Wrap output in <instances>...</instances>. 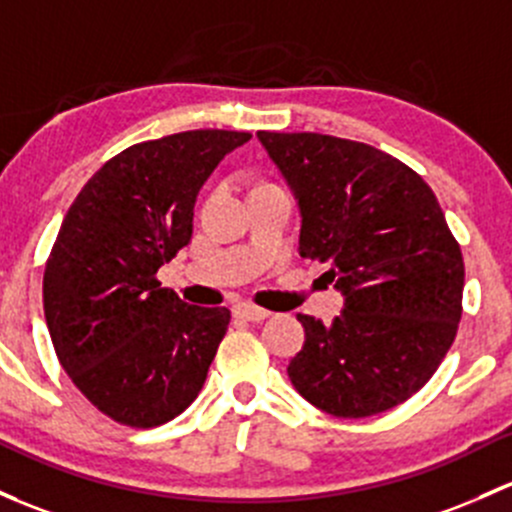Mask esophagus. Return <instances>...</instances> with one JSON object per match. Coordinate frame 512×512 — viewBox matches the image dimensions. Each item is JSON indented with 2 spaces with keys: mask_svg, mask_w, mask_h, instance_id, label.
I'll return each instance as SVG.
<instances>
[{
  "mask_svg": "<svg viewBox=\"0 0 512 512\" xmlns=\"http://www.w3.org/2000/svg\"><path fill=\"white\" fill-rule=\"evenodd\" d=\"M233 314L240 316V319H245V321H265L267 316H270V311L260 309V306H255V304H235Z\"/></svg>",
  "mask_w": 512,
  "mask_h": 512,
  "instance_id": "1",
  "label": "esophagus"
}]
</instances>
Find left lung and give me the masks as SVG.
Returning <instances> with one entry per match:
<instances>
[{
	"label": "left lung",
	"mask_w": 512,
	"mask_h": 512,
	"mask_svg": "<svg viewBox=\"0 0 512 512\" xmlns=\"http://www.w3.org/2000/svg\"><path fill=\"white\" fill-rule=\"evenodd\" d=\"M299 203V255L324 262L343 311L299 314L287 373L314 407L370 417L410 400L456 338L464 257L422 176L363 142L257 132Z\"/></svg>",
	"instance_id": "1"
}]
</instances>
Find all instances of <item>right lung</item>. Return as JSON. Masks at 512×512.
<instances>
[{
  "label": "right lung",
  "instance_id": "right-lung-1",
  "mask_svg": "<svg viewBox=\"0 0 512 512\" xmlns=\"http://www.w3.org/2000/svg\"><path fill=\"white\" fill-rule=\"evenodd\" d=\"M250 132L191 129L102 164L63 218L43 272L58 360L102 414L149 429L191 405L230 324L186 304L157 272L191 242L201 186Z\"/></svg>",
  "mask_w": 512,
  "mask_h": 512
}]
</instances>
